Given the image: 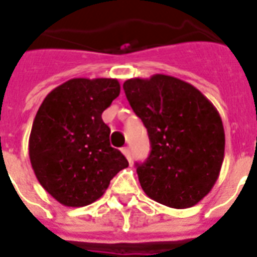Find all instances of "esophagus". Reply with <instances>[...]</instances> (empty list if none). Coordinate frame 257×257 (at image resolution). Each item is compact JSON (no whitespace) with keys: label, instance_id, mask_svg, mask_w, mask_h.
<instances>
[{"label":"esophagus","instance_id":"obj_1","mask_svg":"<svg viewBox=\"0 0 257 257\" xmlns=\"http://www.w3.org/2000/svg\"><path fill=\"white\" fill-rule=\"evenodd\" d=\"M121 152L125 155V158H126L129 162H132V154H131V150H129L128 147H124V148L121 150Z\"/></svg>","mask_w":257,"mask_h":257}]
</instances>
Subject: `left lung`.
<instances>
[{"instance_id": "left-lung-1", "label": "left lung", "mask_w": 257, "mask_h": 257, "mask_svg": "<svg viewBox=\"0 0 257 257\" xmlns=\"http://www.w3.org/2000/svg\"><path fill=\"white\" fill-rule=\"evenodd\" d=\"M125 95L148 131L151 154L136 164L144 193L174 209L210 193L224 162L220 113L198 89L163 74L124 82Z\"/></svg>"}]
</instances>
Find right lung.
Returning <instances> with one entry per match:
<instances>
[{
    "label": "right lung",
    "mask_w": 257,
    "mask_h": 257,
    "mask_svg": "<svg viewBox=\"0 0 257 257\" xmlns=\"http://www.w3.org/2000/svg\"><path fill=\"white\" fill-rule=\"evenodd\" d=\"M120 95L111 78H74L42 102L29 136V159L39 183L59 203L82 207L101 198L117 172L128 167L110 147L102 111Z\"/></svg>",
    "instance_id": "right-lung-1"
}]
</instances>
